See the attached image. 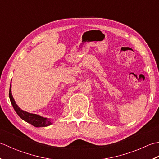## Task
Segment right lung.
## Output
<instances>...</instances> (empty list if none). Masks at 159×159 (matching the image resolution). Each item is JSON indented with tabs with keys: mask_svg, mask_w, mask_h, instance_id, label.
I'll list each match as a JSON object with an SVG mask.
<instances>
[{
	"mask_svg": "<svg viewBox=\"0 0 159 159\" xmlns=\"http://www.w3.org/2000/svg\"><path fill=\"white\" fill-rule=\"evenodd\" d=\"M11 88V87L10 86V89H9V99H10V101H11V103L13 106V108H14V109L15 110L16 112L17 113L18 115L20 116L22 119H23V120L25 121L26 122H27V123H29V124L33 125L34 126H35V127H37V128L46 127V126H48L52 124V123L51 122L50 119L43 117V116H41L38 115L32 114V113H30V112L24 111L19 108L18 105L16 103L14 99V98H13Z\"/></svg>",
	"mask_w": 159,
	"mask_h": 159,
	"instance_id": "right-lung-1",
	"label": "right lung"
}]
</instances>
